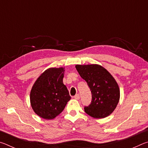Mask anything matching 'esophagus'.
Masks as SVG:
<instances>
[{
  "instance_id": "obj_1",
  "label": "esophagus",
  "mask_w": 148,
  "mask_h": 148,
  "mask_svg": "<svg viewBox=\"0 0 148 148\" xmlns=\"http://www.w3.org/2000/svg\"><path fill=\"white\" fill-rule=\"evenodd\" d=\"M74 98L75 99H76V100H79V94H77V95H75V96L74 97Z\"/></svg>"
}]
</instances>
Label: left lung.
<instances>
[{
  "mask_svg": "<svg viewBox=\"0 0 148 148\" xmlns=\"http://www.w3.org/2000/svg\"><path fill=\"white\" fill-rule=\"evenodd\" d=\"M76 69L91 91V104L84 107L86 113L97 119L108 116L119 101V88L116 80L101 65L77 64Z\"/></svg>",
  "mask_w": 148,
  "mask_h": 148,
  "instance_id": "obj_1",
  "label": "left lung"
}]
</instances>
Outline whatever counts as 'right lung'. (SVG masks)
Instances as JSON below:
<instances>
[{
	"label": "right lung",
	"instance_id": "add662e5",
	"mask_svg": "<svg viewBox=\"0 0 148 148\" xmlns=\"http://www.w3.org/2000/svg\"><path fill=\"white\" fill-rule=\"evenodd\" d=\"M64 69L44 71L32 87L30 100L34 112L45 119H52L64 109L71 97L62 82Z\"/></svg>",
	"mask_w": 148,
	"mask_h": 148
}]
</instances>
